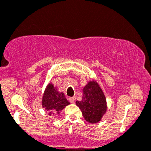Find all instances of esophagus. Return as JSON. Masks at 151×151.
<instances>
[{"label":"esophagus","mask_w":151,"mask_h":151,"mask_svg":"<svg viewBox=\"0 0 151 151\" xmlns=\"http://www.w3.org/2000/svg\"><path fill=\"white\" fill-rule=\"evenodd\" d=\"M68 100H69V101H70V102H71V103H74L76 101V97H69Z\"/></svg>","instance_id":"1"}]
</instances>
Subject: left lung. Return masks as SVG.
Wrapping results in <instances>:
<instances>
[{"instance_id":"left-lung-1","label":"left lung","mask_w":151,"mask_h":151,"mask_svg":"<svg viewBox=\"0 0 151 151\" xmlns=\"http://www.w3.org/2000/svg\"><path fill=\"white\" fill-rule=\"evenodd\" d=\"M83 96L76 105L81 109L85 119L90 124L101 121L107 112V104L105 95L95 79L88 81L83 88Z\"/></svg>"}]
</instances>
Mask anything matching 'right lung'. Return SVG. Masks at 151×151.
I'll list each match as a JSON object with an SVG mask.
<instances>
[{
    "mask_svg": "<svg viewBox=\"0 0 151 151\" xmlns=\"http://www.w3.org/2000/svg\"><path fill=\"white\" fill-rule=\"evenodd\" d=\"M70 104L65 97L63 92H59L56 86L49 82L42 95V105L45 110L49 111V116H59L60 111Z\"/></svg>",
    "mask_w": 151,
    "mask_h": 151,
    "instance_id": "right-lung-1",
    "label": "right lung"
}]
</instances>
